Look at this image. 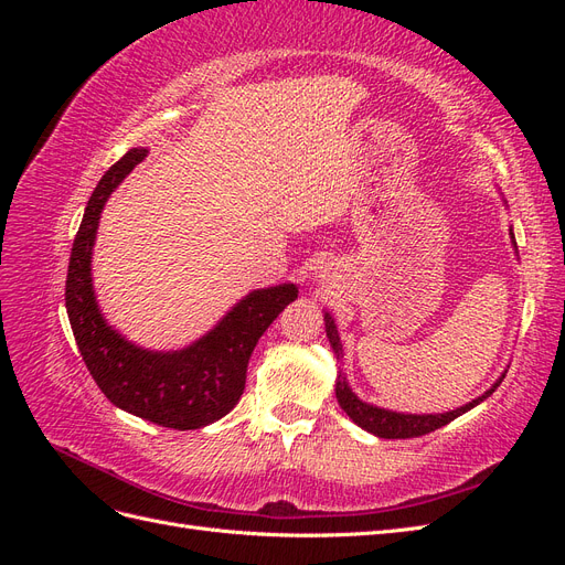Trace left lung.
<instances>
[{"label":"left lung","mask_w":565,"mask_h":565,"mask_svg":"<svg viewBox=\"0 0 565 565\" xmlns=\"http://www.w3.org/2000/svg\"><path fill=\"white\" fill-rule=\"evenodd\" d=\"M511 237H514V233H511ZM324 330H328V339H330V344H332V349L337 353V361H341V358H344V353H341V341H339L334 320L330 318V313H324ZM502 380L494 384L490 391H486L481 398H476L469 405L457 407V409H452V413H446V415H401V413H388V409L367 405L363 401H358V396L349 388L347 380L341 377V374H339V380H337V401H339L341 409H344V413L358 426H363L365 431H370L374 436H380V438H417V436H424V434H431V431L440 429V426L450 424L459 415H465L467 409H471L481 401H486L490 393L502 384Z\"/></svg>","instance_id":"obj_1"}]
</instances>
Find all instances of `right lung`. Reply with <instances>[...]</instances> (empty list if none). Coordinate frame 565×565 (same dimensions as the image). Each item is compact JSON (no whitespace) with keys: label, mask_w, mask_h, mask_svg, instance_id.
<instances>
[{"label":"right lung","mask_w":565,"mask_h":565,"mask_svg":"<svg viewBox=\"0 0 565 565\" xmlns=\"http://www.w3.org/2000/svg\"><path fill=\"white\" fill-rule=\"evenodd\" d=\"M146 152L131 148L94 188L67 264L65 309L82 361L113 405L167 429H200L228 415L241 401L256 341L297 299L299 289L295 285L256 289L207 337L174 353L139 349L110 330L92 289V247L108 195Z\"/></svg>","instance_id":"right-lung-1"}]
</instances>
